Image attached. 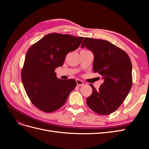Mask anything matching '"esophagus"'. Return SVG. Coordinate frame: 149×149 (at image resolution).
<instances>
[{
  "instance_id": "34e87169",
  "label": "esophagus",
  "mask_w": 149,
  "mask_h": 149,
  "mask_svg": "<svg viewBox=\"0 0 149 149\" xmlns=\"http://www.w3.org/2000/svg\"><path fill=\"white\" fill-rule=\"evenodd\" d=\"M76 83H77V86L81 87L84 85V82H83L80 79H76Z\"/></svg>"
}]
</instances>
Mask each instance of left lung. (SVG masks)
I'll return each mask as SVG.
<instances>
[{
    "mask_svg": "<svg viewBox=\"0 0 149 149\" xmlns=\"http://www.w3.org/2000/svg\"><path fill=\"white\" fill-rule=\"evenodd\" d=\"M84 47L93 54V71L104 80L97 91L90 84L92 93L87 104L97 114L109 115L122 104L132 88V62L125 52L108 41L87 37L81 45Z\"/></svg>",
    "mask_w": 149,
    "mask_h": 149,
    "instance_id": "1",
    "label": "left lung"
}]
</instances>
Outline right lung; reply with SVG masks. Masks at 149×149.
<instances>
[{
    "instance_id": "obj_1",
    "label": "right lung",
    "mask_w": 149,
    "mask_h": 149,
    "mask_svg": "<svg viewBox=\"0 0 149 149\" xmlns=\"http://www.w3.org/2000/svg\"><path fill=\"white\" fill-rule=\"evenodd\" d=\"M83 39L68 34L49 33L27 51L22 82L29 98L40 110L52 112L61 108L76 86L74 79L57 78L55 70L62 66L67 54L78 49Z\"/></svg>"
}]
</instances>
